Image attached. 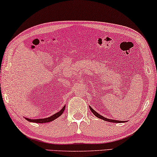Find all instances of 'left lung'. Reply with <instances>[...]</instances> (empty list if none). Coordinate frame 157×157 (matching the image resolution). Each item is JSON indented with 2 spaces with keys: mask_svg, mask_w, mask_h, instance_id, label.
I'll use <instances>...</instances> for the list:
<instances>
[{
  "mask_svg": "<svg viewBox=\"0 0 157 157\" xmlns=\"http://www.w3.org/2000/svg\"><path fill=\"white\" fill-rule=\"evenodd\" d=\"M90 110L92 111V113L94 114L96 117H98V118H99V119H103L104 121H109V122H112V123H124V122H125V121H117V120H114V119L112 120V119H107V118L104 117L103 116H101V115L99 114H98L97 112H96L95 110H94V109H93L90 106Z\"/></svg>",
  "mask_w": 157,
  "mask_h": 157,
  "instance_id": "8db88e82",
  "label": "left lung"
}]
</instances>
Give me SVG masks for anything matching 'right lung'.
Returning <instances> with one entry per match:
<instances>
[{
	"label": "right lung",
	"instance_id": "right-lung-1",
	"mask_svg": "<svg viewBox=\"0 0 157 157\" xmlns=\"http://www.w3.org/2000/svg\"><path fill=\"white\" fill-rule=\"evenodd\" d=\"M65 106L63 107V108L60 109V110L57 112V113L54 114V115H52V116L48 117V118H45V119H27V118H25V119L27 121H28L29 122H33V123H49V122H51L52 121L55 120L56 119H57L58 117H59L60 115L63 114V112H64L65 110Z\"/></svg>",
	"mask_w": 157,
	"mask_h": 157
}]
</instances>
